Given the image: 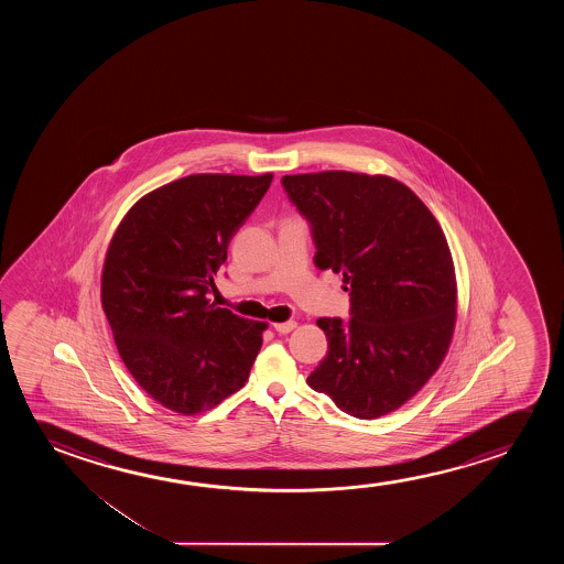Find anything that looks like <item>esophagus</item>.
I'll return each mask as SVG.
<instances>
[{"instance_id": "34e87169", "label": "esophagus", "mask_w": 564, "mask_h": 564, "mask_svg": "<svg viewBox=\"0 0 564 564\" xmlns=\"http://www.w3.org/2000/svg\"><path fill=\"white\" fill-rule=\"evenodd\" d=\"M294 327H296V322H293V319L283 322V324H273V329H275L278 333H281V335L293 332Z\"/></svg>"}]
</instances>
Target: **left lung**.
<instances>
[{
	"mask_svg": "<svg viewBox=\"0 0 564 564\" xmlns=\"http://www.w3.org/2000/svg\"><path fill=\"white\" fill-rule=\"evenodd\" d=\"M310 225L319 270L343 273L350 317H319L329 350L308 386L360 420L386 416L445 358L456 317L447 239L424 202L391 177L325 171L281 178Z\"/></svg>",
	"mask_w": 564,
	"mask_h": 564,
	"instance_id": "8db88e82",
	"label": "left lung"
}]
</instances>
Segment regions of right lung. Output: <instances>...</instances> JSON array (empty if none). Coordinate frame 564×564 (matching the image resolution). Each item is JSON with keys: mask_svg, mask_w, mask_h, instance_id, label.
I'll return each mask as SVG.
<instances>
[{"mask_svg": "<svg viewBox=\"0 0 564 564\" xmlns=\"http://www.w3.org/2000/svg\"><path fill=\"white\" fill-rule=\"evenodd\" d=\"M271 178L188 175L140 198L117 227L101 306L124 366L165 409H214L248 379L265 324L217 308L208 294Z\"/></svg>", "mask_w": 564, "mask_h": 564, "instance_id": "obj_1", "label": "right lung"}]
</instances>
